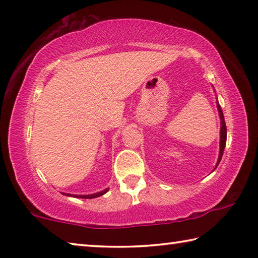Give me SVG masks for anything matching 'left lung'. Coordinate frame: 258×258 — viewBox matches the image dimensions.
<instances>
[{
    "label": "left lung",
    "mask_w": 258,
    "mask_h": 258,
    "mask_svg": "<svg viewBox=\"0 0 258 258\" xmlns=\"http://www.w3.org/2000/svg\"><path fill=\"white\" fill-rule=\"evenodd\" d=\"M217 109H218V112H220V118H221V143H220V156H218V160H217V164H216V167L217 165L220 164V161L222 159V156H223V151H224V148L226 145V125H225V120H224V116H223V111H222L220 103L217 101Z\"/></svg>",
    "instance_id": "8db88e82"
}]
</instances>
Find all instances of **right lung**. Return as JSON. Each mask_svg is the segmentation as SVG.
<instances>
[{
  "instance_id": "obj_1",
  "label": "right lung",
  "mask_w": 258,
  "mask_h": 258,
  "mask_svg": "<svg viewBox=\"0 0 258 258\" xmlns=\"http://www.w3.org/2000/svg\"><path fill=\"white\" fill-rule=\"evenodd\" d=\"M107 192V190L104 191H101V192H98V194H94V195H87V196H75V197H78V198H85V199H92V198H97V197H100V196L104 195ZM66 195V194H64ZM67 196H71V195H67Z\"/></svg>"
}]
</instances>
